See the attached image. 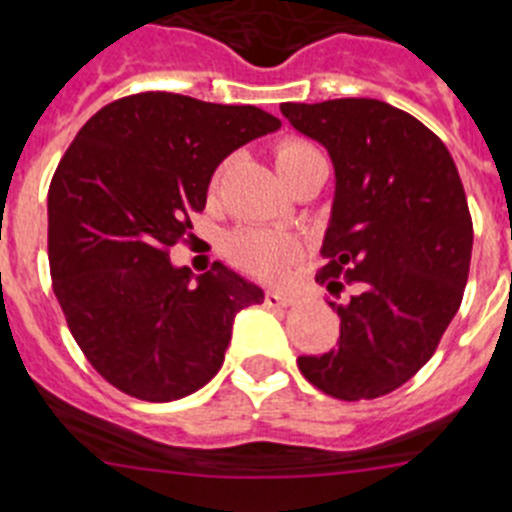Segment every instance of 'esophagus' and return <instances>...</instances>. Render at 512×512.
Wrapping results in <instances>:
<instances>
[{
	"label": "esophagus",
	"instance_id": "34e87169",
	"mask_svg": "<svg viewBox=\"0 0 512 512\" xmlns=\"http://www.w3.org/2000/svg\"><path fill=\"white\" fill-rule=\"evenodd\" d=\"M290 301H293V298L290 296H285V293H280V290H267L265 293V303L267 306H290Z\"/></svg>",
	"mask_w": 512,
	"mask_h": 512
}]
</instances>
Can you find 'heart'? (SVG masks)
<instances>
[{
  "instance_id": "1",
  "label": "heart",
  "mask_w": 512,
  "mask_h": 512,
  "mask_svg": "<svg viewBox=\"0 0 512 512\" xmlns=\"http://www.w3.org/2000/svg\"><path fill=\"white\" fill-rule=\"evenodd\" d=\"M273 158L285 181L290 173H296L298 168H303L311 160L324 158V155L308 140H301V137H283L280 142H275ZM219 181H222V170H216L214 181H211L214 191L219 188ZM227 255L245 273L255 275V278L273 280L278 275H283L285 267L290 265V260L296 255V247H293V242L288 237H283L278 232H267V229H239V232H234L227 239Z\"/></svg>"
}]
</instances>
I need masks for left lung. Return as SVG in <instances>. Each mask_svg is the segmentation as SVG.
<instances>
[{"instance_id":"obj_1","label":"left lung","mask_w":512,"mask_h":512,"mask_svg":"<svg viewBox=\"0 0 512 512\" xmlns=\"http://www.w3.org/2000/svg\"><path fill=\"white\" fill-rule=\"evenodd\" d=\"M280 112L329 150L336 173L316 283L342 298L329 301L339 347L298 357V370L331 398H380L434 357L462 306L472 260L462 178L444 142L385 101H288Z\"/></svg>"}]
</instances>
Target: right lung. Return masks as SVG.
<instances>
[{
  "label": "right lung",
  "mask_w": 512,
  "mask_h": 512,
  "mask_svg": "<svg viewBox=\"0 0 512 512\" xmlns=\"http://www.w3.org/2000/svg\"><path fill=\"white\" fill-rule=\"evenodd\" d=\"M257 107L168 91L112 101L81 127L48 191V260L73 339L114 388L186 398L219 372L242 308L265 293L214 262L193 278L170 247L204 211L227 155L275 132Z\"/></svg>",
  "instance_id": "right-lung-1"
}]
</instances>
